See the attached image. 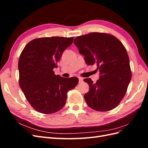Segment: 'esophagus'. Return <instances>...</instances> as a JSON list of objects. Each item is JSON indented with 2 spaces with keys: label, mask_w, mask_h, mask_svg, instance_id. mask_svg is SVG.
<instances>
[{
  "label": "esophagus",
  "mask_w": 148,
  "mask_h": 148,
  "mask_svg": "<svg viewBox=\"0 0 148 148\" xmlns=\"http://www.w3.org/2000/svg\"><path fill=\"white\" fill-rule=\"evenodd\" d=\"M78 79H79V83H82L83 81V78L82 77H78Z\"/></svg>",
  "instance_id": "34e87169"
}]
</instances>
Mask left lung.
<instances>
[{
    "mask_svg": "<svg viewBox=\"0 0 148 148\" xmlns=\"http://www.w3.org/2000/svg\"><path fill=\"white\" fill-rule=\"evenodd\" d=\"M74 44L84 57L88 65L96 64L99 79L94 83L91 78L84 82L89 90L84 96L93 110L106 112L115 108L126 94L132 78L130 60L126 49L114 36L91 33L78 36Z\"/></svg>",
    "mask_w": 148,
    "mask_h": 148,
    "instance_id": "left-lung-1",
    "label": "left lung"
}]
</instances>
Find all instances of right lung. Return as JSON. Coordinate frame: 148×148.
Masks as SVG:
<instances>
[{"mask_svg": "<svg viewBox=\"0 0 148 148\" xmlns=\"http://www.w3.org/2000/svg\"><path fill=\"white\" fill-rule=\"evenodd\" d=\"M73 39L55 36L34 39L21 53L20 87L31 106L40 113L53 114L63 108L67 92L78 83L77 77L64 78L53 71Z\"/></svg>", "mask_w": 148, "mask_h": 148, "instance_id": "right-lung-1", "label": "right lung"}]
</instances>
